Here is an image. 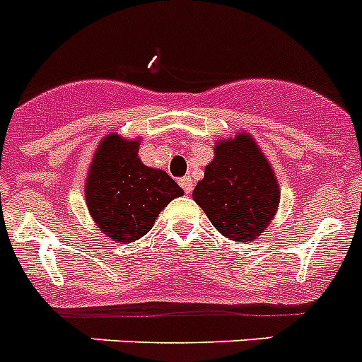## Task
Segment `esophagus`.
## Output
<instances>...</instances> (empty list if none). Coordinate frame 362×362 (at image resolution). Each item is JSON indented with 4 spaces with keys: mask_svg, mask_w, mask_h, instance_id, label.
Returning a JSON list of instances; mask_svg holds the SVG:
<instances>
[{
    "mask_svg": "<svg viewBox=\"0 0 362 362\" xmlns=\"http://www.w3.org/2000/svg\"><path fill=\"white\" fill-rule=\"evenodd\" d=\"M178 184L182 185V189L185 191V194H189L191 191H193V178L191 177H182L180 180H178Z\"/></svg>",
    "mask_w": 362,
    "mask_h": 362,
    "instance_id": "esophagus-1",
    "label": "esophagus"
}]
</instances>
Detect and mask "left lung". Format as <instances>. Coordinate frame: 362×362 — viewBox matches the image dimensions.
I'll return each instance as SVG.
<instances>
[{
	"mask_svg": "<svg viewBox=\"0 0 362 362\" xmlns=\"http://www.w3.org/2000/svg\"><path fill=\"white\" fill-rule=\"evenodd\" d=\"M193 199L224 237L253 242L273 222L281 191L253 136L238 133L216 142L215 158L206 165Z\"/></svg>",
	"mask_w": 362,
	"mask_h": 362,
	"instance_id": "left-lung-1",
	"label": "left lung"
}]
</instances>
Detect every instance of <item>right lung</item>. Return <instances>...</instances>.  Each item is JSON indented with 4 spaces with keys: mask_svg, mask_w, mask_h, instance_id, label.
I'll use <instances>...</instances> for the list:
<instances>
[{
    "mask_svg": "<svg viewBox=\"0 0 362 362\" xmlns=\"http://www.w3.org/2000/svg\"><path fill=\"white\" fill-rule=\"evenodd\" d=\"M140 140L107 134L94 153L86 182L93 220L111 240L134 242L149 231L156 216L184 189L162 169L138 158Z\"/></svg>",
    "mask_w": 362,
    "mask_h": 362,
    "instance_id": "right-lung-1",
    "label": "right lung"
}]
</instances>
